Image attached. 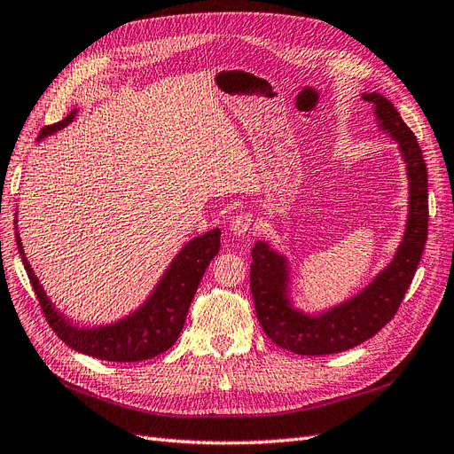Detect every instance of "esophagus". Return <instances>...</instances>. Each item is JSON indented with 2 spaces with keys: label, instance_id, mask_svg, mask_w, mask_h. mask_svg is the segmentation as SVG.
Returning <instances> with one entry per match:
<instances>
[{
  "label": "esophagus",
  "instance_id": "1",
  "mask_svg": "<svg viewBox=\"0 0 454 454\" xmlns=\"http://www.w3.org/2000/svg\"><path fill=\"white\" fill-rule=\"evenodd\" d=\"M252 215L250 214H242V215H237L235 219H232L231 225H229V232L232 237H244L246 232H248V229L252 227Z\"/></svg>",
  "mask_w": 454,
  "mask_h": 454
}]
</instances>
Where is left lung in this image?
I'll return each instance as SVG.
<instances>
[{
    "instance_id": "obj_1",
    "label": "left lung",
    "mask_w": 454,
    "mask_h": 454,
    "mask_svg": "<svg viewBox=\"0 0 454 454\" xmlns=\"http://www.w3.org/2000/svg\"><path fill=\"white\" fill-rule=\"evenodd\" d=\"M379 130L397 144L405 162L409 200L405 231L390 263L362 290L322 312H305L292 299L290 261L265 240L252 250L250 287L257 320L278 347L303 356L335 354L358 347L379 333L400 309L424 252L428 235V172L420 145L390 100L364 92Z\"/></svg>"
}]
</instances>
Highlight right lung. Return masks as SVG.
Wrapping results in <instances>:
<instances>
[{
  "mask_svg": "<svg viewBox=\"0 0 454 454\" xmlns=\"http://www.w3.org/2000/svg\"><path fill=\"white\" fill-rule=\"evenodd\" d=\"M75 114L77 109H72L67 117L45 127L39 132L37 142L66 129L75 119ZM15 229H19L17 222ZM15 235L24 269L28 272L39 305L43 309L52 332L67 347L92 356V358L106 362H142L167 352L180 337L191 301L195 297L204 270L219 252L222 231L210 229L182 246V250L170 261V265L144 303L127 316H122L121 320L106 325H79L54 307L43 286L39 284L30 261L26 259L19 231Z\"/></svg>",
  "mask_w": 454,
  "mask_h": 454,
  "instance_id": "add662e5",
  "label": "right lung"
}]
</instances>
